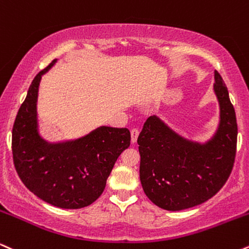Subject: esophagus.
I'll list each match as a JSON object with an SVG mask.
<instances>
[{"mask_svg": "<svg viewBox=\"0 0 249 249\" xmlns=\"http://www.w3.org/2000/svg\"><path fill=\"white\" fill-rule=\"evenodd\" d=\"M139 134H140V130L137 129V128H134V129H131V131H130L131 143H135L137 141V137H139Z\"/></svg>", "mask_w": 249, "mask_h": 249, "instance_id": "34e87169", "label": "esophagus"}]
</instances>
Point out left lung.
<instances>
[{
	"instance_id": "1",
	"label": "left lung",
	"mask_w": 249,
	"mask_h": 249,
	"mask_svg": "<svg viewBox=\"0 0 249 249\" xmlns=\"http://www.w3.org/2000/svg\"><path fill=\"white\" fill-rule=\"evenodd\" d=\"M214 80L220 122L205 144L179 136L156 116H150L140 133V179L147 197L160 209L180 211L203 204L232 172L238 137L235 110L217 71Z\"/></svg>"
}]
</instances>
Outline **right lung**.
I'll use <instances>...</instances> for the list:
<instances>
[{"instance_id":"obj_1","label":"right lung","mask_w":249,"mask_h":249,"mask_svg":"<svg viewBox=\"0 0 249 249\" xmlns=\"http://www.w3.org/2000/svg\"><path fill=\"white\" fill-rule=\"evenodd\" d=\"M54 63L32 80L15 119L14 165L23 184L38 198L60 209H81L104 192L116 160L130 145V133L127 128L102 125L75 141H44L37 128L38 87Z\"/></svg>"}]
</instances>
